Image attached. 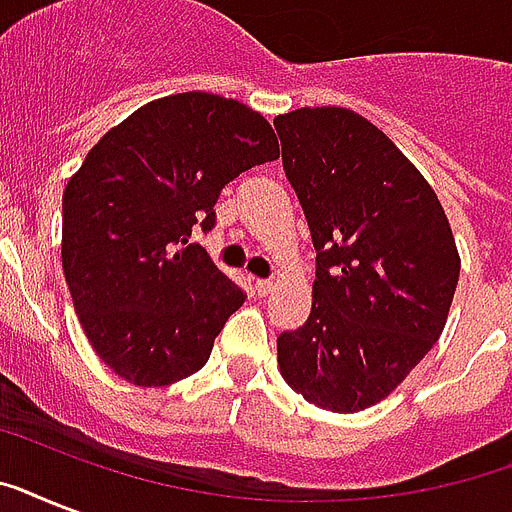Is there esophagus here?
I'll return each mask as SVG.
<instances>
[{
  "label": "esophagus",
  "mask_w": 512,
  "mask_h": 512,
  "mask_svg": "<svg viewBox=\"0 0 512 512\" xmlns=\"http://www.w3.org/2000/svg\"><path fill=\"white\" fill-rule=\"evenodd\" d=\"M255 292L260 297H265V295H271L273 292V281L271 279H257L255 281Z\"/></svg>",
  "instance_id": "1"
}]
</instances>
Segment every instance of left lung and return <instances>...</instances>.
Returning <instances> with one entry per match:
<instances>
[{"mask_svg":"<svg viewBox=\"0 0 512 512\" xmlns=\"http://www.w3.org/2000/svg\"><path fill=\"white\" fill-rule=\"evenodd\" d=\"M273 127L316 249L311 316L276 340L281 377L313 406L361 412L444 332L457 244L428 180L364 116L297 108Z\"/></svg>","mask_w":512,"mask_h":512,"instance_id":"8db88e82","label":"left lung"}]
</instances>
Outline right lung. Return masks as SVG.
<instances>
[{
    "label": "right lung",
    "instance_id": "1",
    "mask_svg": "<svg viewBox=\"0 0 512 512\" xmlns=\"http://www.w3.org/2000/svg\"><path fill=\"white\" fill-rule=\"evenodd\" d=\"M279 159L263 116L239 100L180 92L108 130L63 193V273L90 345L132 385L199 372L247 300L191 244L215 228L233 177Z\"/></svg>",
    "mask_w": 512,
    "mask_h": 512
}]
</instances>
